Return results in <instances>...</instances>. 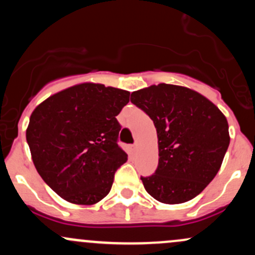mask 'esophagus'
<instances>
[{
    "mask_svg": "<svg viewBox=\"0 0 255 255\" xmlns=\"http://www.w3.org/2000/svg\"><path fill=\"white\" fill-rule=\"evenodd\" d=\"M133 150H134V151H136V150H138V144H136V142H135V144L133 145Z\"/></svg>",
    "mask_w": 255,
    "mask_h": 255,
    "instance_id": "34e87169",
    "label": "esophagus"
}]
</instances>
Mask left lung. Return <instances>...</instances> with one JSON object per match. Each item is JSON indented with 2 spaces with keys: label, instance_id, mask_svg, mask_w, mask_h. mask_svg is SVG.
Returning a JSON list of instances; mask_svg holds the SVG:
<instances>
[{
  "label": "left lung",
  "instance_id": "left-lung-1",
  "mask_svg": "<svg viewBox=\"0 0 255 255\" xmlns=\"http://www.w3.org/2000/svg\"><path fill=\"white\" fill-rule=\"evenodd\" d=\"M130 102L153 121L158 167L142 178L147 194L166 205L192 200L222 167L230 144L225 115L187 87L159 83L133 92Z\"/></svg>",
  "mask_w": 255,
  "mask_h": 255
}]
</instances>
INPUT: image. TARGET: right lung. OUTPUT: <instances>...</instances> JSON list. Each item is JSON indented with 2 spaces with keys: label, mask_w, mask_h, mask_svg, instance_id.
Wrapping results in <instances>:
<instances>
[{
  "label": "right lung",
  "mask_w": 255,
  "mask_h": 255,
  "mask_svg": "<svg viewBox=\"0 0 255 255\" xmlns=\"http://www.w3.org/2000/svg\"><path fill=\"white\" fill-rule=\"evenodd\" d=\"M129 92L85 82L63 89L36 106L26 141L38 174L55 194L91 206L110 192L127 153L117 145L116 116Z\"/></svg>",
  "instance_id": "right-lung-1"
}]
</instances>
